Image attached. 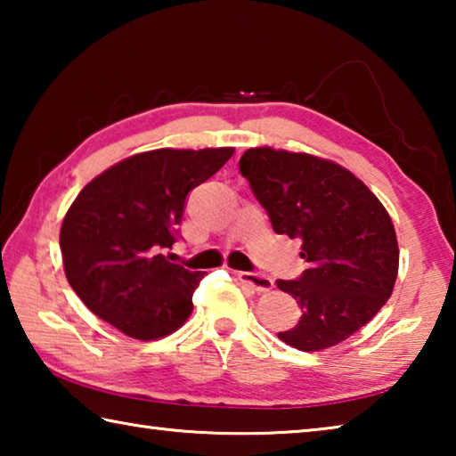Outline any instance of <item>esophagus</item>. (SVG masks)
I'll list each match as a JSON object with an SVG mask.
<instances>
[{"instance_id":"obj_1","label":"esophagus","mask_w":456,"mask_h":456,"mask_svg":"<svg viewBox=\"0 0 456 456\" xmlns=\"http://www.w3.org/2000/svg\"><path fill=\"white\" fill-rule=\"evenodd\" d=\"M237 277H239V281L241 283H245V285H249V288H253L256 291H269L273 288V280L272 277H267V275H264V273H253V272H241V273H237Z\"/></svg>"}]
</instances>
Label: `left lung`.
Masks as SVG:
<instances>
[{"label":"left lung","mask_w":456,"mask_h":456,"mask_svg":"<svg viewBox=\"0 0 456 456\" xmlns=\"http://www.w3.org/2000/svg\"><path fill=\"white\" fill-rule=\"evenodd\" d=\"M277 235L302 241L307 269L277 280L302 307L288 346L318 352L344 342L388 302L398 275V241L390 215L364 183L312 154L249 149L239 160Z\"/></svg>","instance_id":"8db88e82"}]
</instances>
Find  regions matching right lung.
Returning <instances> with one entry per match:
<instances>
[{"mask_svg":"<svg viewBox=\"0 0 456 456\" xmlns=\"http://www.w3.org/2000/svg\"><path fill=\"white\" fill-rule=\"evenodd\" d=\"M235 149H159L120 160L80 191L60 229L68 283L92 314L136 339L179 330L203 272L160 249L179 237L187 195Z\"/></svg>","mask_w":456,"mask_h":456,"instance_id":"1","label":"right lung"}]
</instances>
